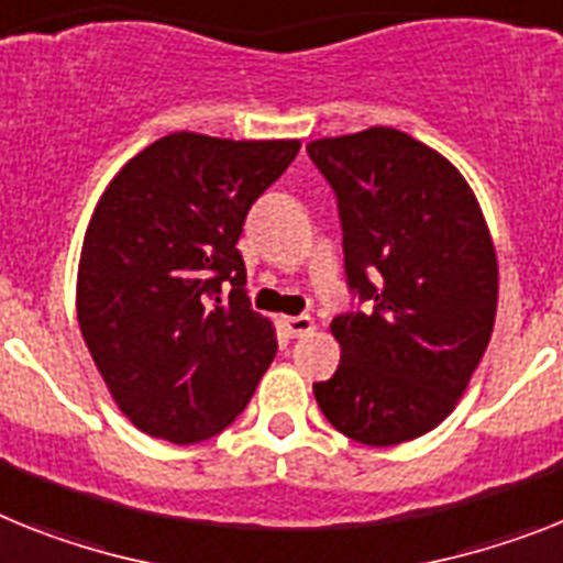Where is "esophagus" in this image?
Masks as SVG:
<instances>
[{"label":"esophagus","mask_w":563,"mask_h":563,"mask_svg":"<svg viewBox=\"0 0 563 563\" xmlns=\"http://www.w3.org/2000/svg\"><path fill=\"white\" fill-rule=\"evenodd\" d=\"M283 329L291 334V338H306V334H311L318 325H314V320L309 318V314H297V318H283Z\"/></svg>","instance_id":"1"}]
</instances>
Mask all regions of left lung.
Returning a JSON list of instances; mask_svg holds the SVG:
<instances>
[{"label": "left lung", "mask_w": 563, "mask_h": 563, "mask_svg": "<svg viewBox=\"0 0 563 563\" xmlns=\"http://www.w3.org/2000/svg\"><path fill=\"white\" fill-rule=\"evenodd\" d=\"M338 194L346 274L369 309L332 320L340 363L314 384L320 412L366 446L450 418L498 311V257L464 174L398 129L306 145Z\"/></svg>", "instance_id": "obj_1"}]
</instances>
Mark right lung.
Returning a JSON list of instances; mask_svg holds the SVG:
<instances>
[{
  "label": "right lung",
  "instance_id": "obj_1",
  "mask_svg": "<svg viewBox=\"0 0 563 563\" xmlns=\"http://www.w3.org/2000/svg\"><path fill=\"white\" fill-rule=\"evenodd\" d=\"M297 151L300 140L177 131L131 157L99 197L79 254L77 320L140 432L209 441L252 400L277 334L249 306L238 240Z\"/></svg>",
  "mask_w": 563,
  "mask_h": 563
}]
</instances>
